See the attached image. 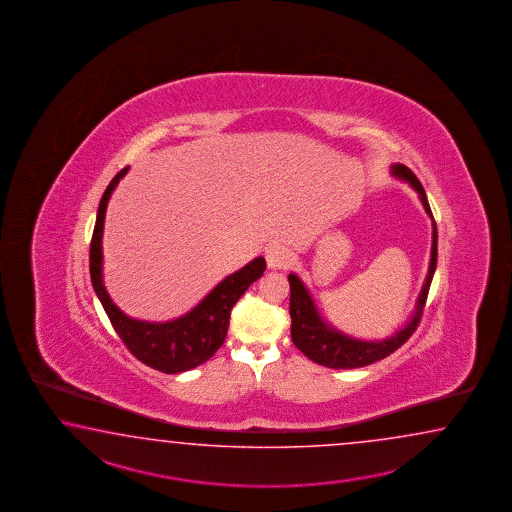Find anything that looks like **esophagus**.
Segmentation results:
<instances>
[{
  "label": "esophagus",
  "mask_w": 512,
  "mask_h": 512,
  "mask_svg": "<svg viewBox=\"0 0 512 512\" xmlns=\"http://www.w3.org/2000/svg\"><path fill=\"white\" fill-rule=\"evenodd\" d=\"M265 260L269 269H287L293 263V252L283 245H271L265 251Z\"/></svg>",
  "instance_id": "esophagus-1"
}]
</instances>
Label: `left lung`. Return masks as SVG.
<instances>
[{"label": "left lung", "instance_id": "left-lung-1", "mask_svg": "<svg viewBox=\"0 0 512 512\" xmlns=\"http://www.w3.org/2000/svg\"><path fill=\"white\" fill-rule=\"evenodd\" d=\"M392 174L414 188L419 194L426 214L432 218V258H430L423 291L417 298L414 315L406 322L403 329H399L397 333H393L392 337L384 340H359L326 324L320 313L316 311L315 302L302 280L296 274H289V285H291L289 313H291V337H293L294 346L300 349L307 359L313 360L320 366L333 368V370H353V368H362L377 360L386 359L414 335L415 329L421 322L426 296H428V289L437 265V227L426 199L425 188L419 183L414 172L404 164H392Z\"/></svg>", "mask_w": 512, "mask_h": 512}]
</instances>
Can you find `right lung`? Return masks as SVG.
Masks as SVG:
<instances>
[{"instance_id": "right-lung-1", "label": "right lung", "mask_w": 512, "mask_h": 512, "mask_svg": "<svg viewBox=\"0 0 512 512\" xmlns=\"http://www.w3.org/2000/svg\"><path fill=\"white\" fill-rule=\"evenodd\" d=\"M130 166L122 168L113 177L104 196L98 205L97 221L91 238L89 249V272L91 283L97 293L100 304L113 329L117 331L120 340L130 349L131 355L150 366L153 370L163 373H181L192 370L199 364L207 362L225 342L229 329L230 311L240 300L252 282L261 278L265 271V260L258 256L240 271L232 272L223 282H219L199 304L170 322H144L130 318L120 311L102 282V232L106 208L115 186L120 179L128 174Z\"/></svg>"}]
</instances>
